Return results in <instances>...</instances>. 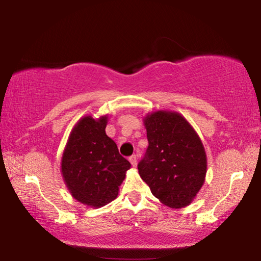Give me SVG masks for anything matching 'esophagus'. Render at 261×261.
<instances>
[{
  "label": "esophagus",
  "mask_w": 261,
  "mask_h": 261,
  "mask_svg": "<svg viewBox=\"0 0 261 261\" xmlns=\"http://www.w3.org/2000/svg\"><path fill=\"white\" fill-rule=\"evenodd\" d=\"M129 161L131 162V165L134 166V167H136V166H137V156H136V155H132V156H130V158H129Z\"/></svg>",
  "instance_id": "1"
}]
</instances>
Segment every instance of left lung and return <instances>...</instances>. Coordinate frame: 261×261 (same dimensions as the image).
<instances>
[{
	"instance_id": "8db88e82",
	"label": "left lung",
	"mask_w": 261,
	"mask_h": 261,
	"mask_svg": "<svg viewBox=\"0 0 261 261\" xmlns=\"http://www.w3.org/2000/svg\"><path fill=\"white\" fill-rule=\"evenodd\" d=\"M147 132L146 155L138 171L153 196L170 208H183L205 183L207 156L200 137L183 115L155 110L143 118Z\"/></svg>"
}]
</instances>
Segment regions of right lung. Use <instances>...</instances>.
<instances>
[{"label":"right lung","instance_id":"right-lung-1","mask_svg":"<svg viewBox=\"0 0 261 261\" xmlns=\"http://www.w3.org/2000/svg\"><path fill=\"white\" fill-rule=\"evenodd\" d=\"M108 115H86L70 132L61 160V174L73 199L100 208L116 199L131 163L106 135Z\"/></svg>","mask_w":261,"mask_h":261}]
</instances>
